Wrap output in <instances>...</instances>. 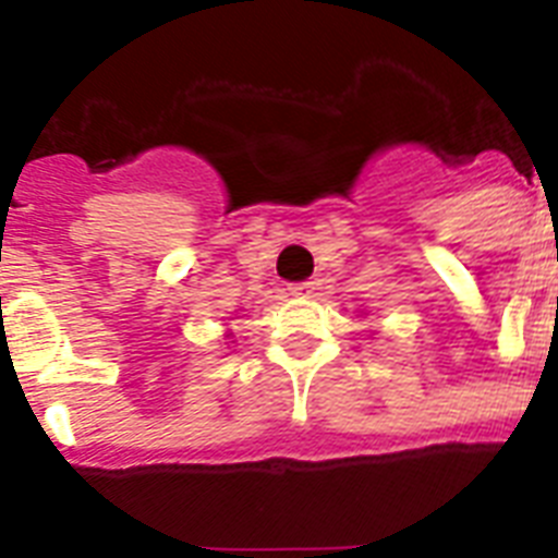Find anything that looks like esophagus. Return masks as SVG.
<instances>
[{
    "mask_svg": "<svg viewBox=\"0 0 558 558\" xmlns=\"http://www.w3.org/2000/svg\"><path fill=\"white\" fill-rule=\"evenodd\" d=\"M313 283H292V287H289V295L292 298H310L313 295Z\"/></svg>",
    "mask_w": 558,
    "mask_h": 558,
    "instance_id": "34e87169",
    "label": "esophagus"
}]
</instances>
